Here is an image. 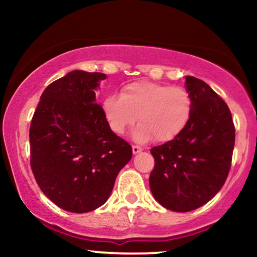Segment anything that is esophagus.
<instances>
[{
    "label": "esophagus",
    "mask_w": 257,
    "mask_h": 257,
    "mask_svg": "<svg viewBox=\"0 0 257 257\" xmlns=\"http://www.w3.org/2000/svg\"><path fill=\"white\" fill-rule=\"evenodd\" d=\"M132 149H133V153H134V155H137V153L143 151V147L139 146V145H133Z\"/></svg>",
    "instance_id": "1"
}]
</instances>
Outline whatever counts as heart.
<instances>
[{
    "instance_id": "b5f03b06",
    "label": "heart",
    "mask_w": 257,
    "mask_h": 257,
    "mask_svg": "<svg viewBox=\"0 0 257 257\" xmlns=\"http://www.w3.org/2000/svg\"><path fill=\"white\" fill-rule=\"evenodd\" d=\"M192 110V98L185 88L155 82L129 83L119 96L108 95L102 102L105 119L114 134H124L138 119L135 139L153 138L157 143L179 137L190 123Z\"/></svg>"
}]
</instances>
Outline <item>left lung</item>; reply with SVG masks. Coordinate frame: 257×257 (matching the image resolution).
Instances as JSON below:
<instances>
[{
	"label": "left lung",
	"mask_w": 257,
	"mask_h": 257,
	"mask_svg": "<svg viewBox=\"0 0 257 257\" xmlns=\"http://www.w3.org/2000/svg\"><path fill=\"white\" fill-rule=\"evenodd\" d=\"M192 117L174 140L151 149L155 168L150 188L156 200L186 213L204 205L221 190L231 169L235 129L228 106L202 79L186 76Z\"/></svg>",
	"instance_id": "8db88e82"
}]
</instances>
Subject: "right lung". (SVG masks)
<instances>
[{
	"label": "right lung",
	"mask_w": 257,
	"mask_h": 257,
	"mask_svg": "<svg viewBox=\"0 0 257 257\" xmlns=\"http://www.w3.org/2000/svg\"><path fill=\"white\" fill-rule=\"evenodd\" d=\"M106 76L75 70L44 89L30 125L37 185L59 208L88 213L110 197L132 146L106 122L95 90Z\"/></svg>",
	"instance_id": "add662e5"
}]
</instances>
